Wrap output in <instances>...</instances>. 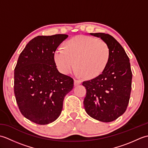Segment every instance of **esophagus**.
Listing matches in <instances>:
<instances>
[{"label":"esophagus","mask_w":148,"mask_h":148,"mask_svg":"<svg viewBox=\"0 0 148 148\" xmlns=\"http://www.w3.org/2000/svg\"><path fill=\"white\" fill-rule=\"evenodd\" d=\"M81 80H79V79H74V85L75 86H77L79 85V84H80L81 83Z\"/></svg>","instance_id":"obj_1"}]
</instances>
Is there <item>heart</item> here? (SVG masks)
I'll return each mask as SVG.
<instances>
[{"mask_svg":"<svg viewBox=\"0 0 148 148\" xmlns=\"http://www.w3.org/2000/svg\"><path fill=\"white\" fill-rule=\"evenodd\" d=\"M109 58V49L103 40L79 36L65 44V49L58 48L54 60L58 69L67 74L76 64L77 73L86 77L98 76L104 70Z\"/></svg>","mask_w":148,"mask_h":148,"instance_id":"obj_1","label":"heart"}]
</instances>
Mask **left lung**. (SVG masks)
<instances>
[{
	"mask_svg": "<svg viewBox=\"0 0 148 148\" xmlns=\"http://www.w3.org/2000/svg\"><path fill=\"white\" fill-rule=\"evenodd\" d=\"M108 46L109 58L104 70L94 79L83 82L86 89L84 108L90 117L102 122L115 120L129 102L132 73L125 49L114 37L104 33H90Z\"/></svg>",
	"mask_w": 148,
	"mask_h": 148,
	"instance_id": "left-lung-1",
	"label": "left lung"
}]
</instances>
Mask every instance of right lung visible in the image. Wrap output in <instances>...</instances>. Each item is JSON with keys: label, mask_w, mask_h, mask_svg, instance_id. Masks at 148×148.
Here are the masks:
<instances>
[{"label": "right lung", "mask_w": 148, "mask_h": 148, "mask_svg": "<svg viewBox=\"0 0 148 148\" xmlns=\"http://www.w3.org/2000/svg\"><path fill=\"white\" fill-rule=\"evenodd\" d=\"M66 34L34 37L20 53L14 73V92L21 114L39 125L60 115L65 95L74 87L72 77L60 73L54 60Z\"/></svg>", "instance_id": "obj_1"}]
</instances>
